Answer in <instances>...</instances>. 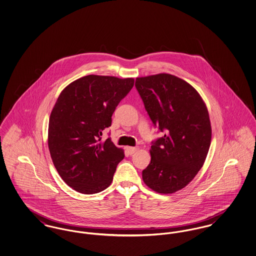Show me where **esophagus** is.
Returning <instances> with one entry per match:
<instances>
[{"label": "esophagus", "mask_w": 256, "mask_h": 256, "mask_svg": "<svg viewBox=\"0 0 256 256\" xmlns=\"http://www.w3.org/2000/svg\"><path fill=\"white\" fill-rule=\"evenodd\" d=\"M126 152L128 154H134V152L137 150V148H134V146H126Z\"/></svg>", "instance_id": "esophagus-1"}]
</instances>
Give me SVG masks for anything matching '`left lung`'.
Masks as SVG:
<instances>
[{"label": "left lung", "mask_w": 256, "mask_h": 256, "mask_svg": "<svg viewBox=\"0 0 256 256\" xmlns=\"http://www.w3.org/2000/svg\"><path fill=\"white\" fill-rule=\"evenodd\" d=\"M135 87L154 126L164 132L150 146L143 180L160 194L174 193L206 158L212 134L206 106L193 86L170 74L137 78Z\"/></svg>", "instance_id": "1"}]
</instances>
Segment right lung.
I'll return each mask as SVG.
<instances>
[{
    "label": "right lung",
    "mask_w": 256,
    "mask_h": 256,
    "mask_svg": "<svg viewBox=\"0 0 256 256\" xmlns=\"http://www.w3.org/2000/svg\"><path fill=\"white\" fill-rule=\"evenodd\" d=\"M134 84L132 78L89 74L66 86L58 98L50 116L48 146L61 178L74 190L91 195L112 182L124 154L102 135Z\"/></svg>",
    "instance_id": "right-lung-1"
}]
</instances>
